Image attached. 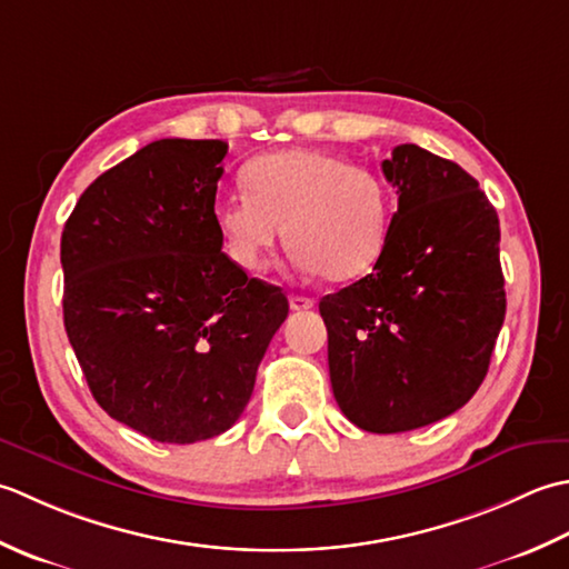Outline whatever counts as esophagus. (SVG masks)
<instances>
[{
    "mask_svg": "<svg viewBox=\"0 0 569 569\" xmlns=\"http://www.w3.org/2000/svg\"><path fill=\"white\" fill-rule=\"evenodd\" d=\"M289 307H292V311H307V309L315 307V299L301 297V295H292V297H289Z\"/></svg>",
    "mask_w": 569,
    "mask_h": 569,
    "instance_id": "obj_1",
    "label": "esophagus"
}]
</instances>
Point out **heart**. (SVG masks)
<instances>
[{
  "mask_svg": "<svg viewBox=\"0 0 569 569\" xmlns=\"http://www.w3.org/2000/svg\"><path fill=\"white\" fill-rule=\"evenodd\" d=\"M242 189L220 196L213 220L230 260L250 274L270 268L282 236L301 270L333 282L368 272L386 248V181L341 154L315 147L262 154L242 169Z\"/></svg>",
  "mask_w": 569,
  "mask_h": 569,
  "instance_id": "1",
  "label": "heart"
}]
</instances>
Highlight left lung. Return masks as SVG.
Segmentation results:
<instances>
[{
  "label": "left lung",
  "mask_w": 569,
  "mask_h": 569,
  "mask_svg": "<svg viewBox=\"0 0 569 569\" xmlns=\"http://www.w3.org/2000/svg\"><path fill=\"white\" fill-rule=\"evenodd\" d=\"M398 189L376 268L319 311L341 412L366 432L432 425L471 400L503 327L496 208L459 164L417 144L382 161Z\"/></svg>",
  "instance_id": "8db88e82"
}]
</instances>
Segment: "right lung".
<instances>
[{"mask_svg":"<svg viewBox=\"0 0 569 569\" xmlns=\"http://www.w3.org/2000/svg\"><path fill=\"white\" fill-rule=\"evenodd\" d=\"M226 154L220 139H157L90 183L61 236L63 323L92 398L157 442L230 430L289 311L220 252Z\"/></svg>","mask_w":569,"mask_h":569,"instance_id":"right-lung-1","label":"right lung"}]
</instances>
